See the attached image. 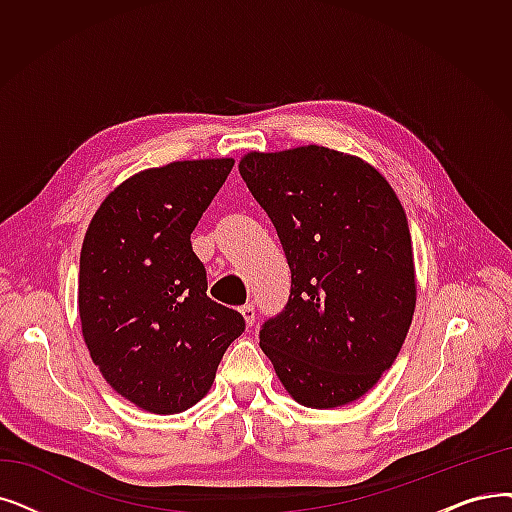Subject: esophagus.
<instances>
[{"label":"esophagus","instance_id":"34e87169","mask_svg":"<svg viewBox=\"0 0 512 512\" xmlns=\"http://www.w3.org/2000/svg\"><path fill=\"white\" fill-rule=\"evenodd\" d=\"M240 314H242L244 322H247V326H253V324H255V307H253L251 303L242 305V307H240Z\"/></svg>","mask_w":512,"mask_h":512}]
</instances>
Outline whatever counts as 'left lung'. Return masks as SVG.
Instances as JSON below:
<instances>
[{
  "label": "left lung",
  "instance_id": "8db88e82",
  "mask_svg": "<svg viewBox=\"0 0 512 512\" xmlns=\"http://www.w3.org/2000/svg\"><path fill=\"white\" fill-rule=\"evenodd\" d=\"M238 171L291 268V295L259 345L299 404L345 406L391 368L412 324L404 207L374 167L322 146L251 152Z\"/></svg>",
  "mask_w": 512,
  "mask_h": 512
}]
</instances>
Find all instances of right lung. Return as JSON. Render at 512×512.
I'll return each mask as SVG.
<instances>
[{
  "instance_id": "right-lung-1",
  "label": "right lung",
  "mask_w": 512,
  "mask_h": 512,
  "mask_svg": "<svg viewBox=\"0 0 512 512\" xmlns=\"http://www.w3.org/2000/svg\"><path fill=\"white\" fill-rule=\"evenodd\" d=\"M232 159L177 161L129 177L96 211L79 259V316L94 364L142 410L194 406L244 332L236 309L207 297L190 234Z\"/></svg>"
}]
</instances>
